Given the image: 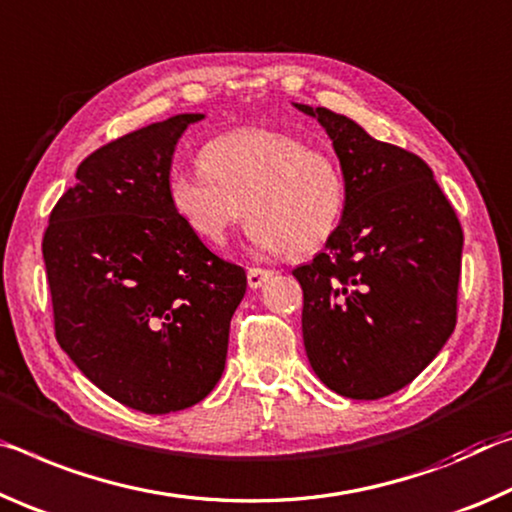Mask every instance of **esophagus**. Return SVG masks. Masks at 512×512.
Instances as JSON below:
<instances>
[{
    "label": "esophagus",
    "mask_w": 512,
    "mask_h": 512,
    "mask_svg": "<svg viewBox=\"0 0 512 512\" xmlns=\"http://www.w3.org/2000/svg\"><path fill=\"white\" fill-rule=\"evenodd\" d=\"M272 270H263V267H249V272H247V283H249V288L251 290H258V288H263L267 281L272 279Z\"/></svg>",
    "instance_id": "obj_1"
}]
</instances>
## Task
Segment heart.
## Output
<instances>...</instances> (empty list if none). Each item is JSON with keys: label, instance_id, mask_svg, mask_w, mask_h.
I'll return each instance as SVG.
<instances>
[{"label": "heart", "instance_id": "1", "mask_svg": "<svg viewBox=\"0 0 512 512\" xmlns=\"http://www.w3.org/2000/svg\"><path fill=\"white\" fill-rule=\"evenodd\" d=\"M201 172H172L167 199L179 220L208 245H222L238 222L265 256H308L340 229L345 172L331 152L286 131L236 129L206 142Z\"/></svg>", "mask_w": 512, "mask_h": 512}]
</instances>
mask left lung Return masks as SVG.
Here are the masks:
<instances>
[{
  "mask_svg": "<svg viewBox=\"0 0 512 512\" xmlns=\"http://www.w3.org/2000/svg\"><path fill=\"white\" fill-rule=\"evenodd\" d=\"M295 108L322 124L347 181L340 229L292 272L306 356L338 395L388 397L454 333L463 229L420 156L329 108Z\"/></svg>",
  "mask_w": 512,
  "mask_h": 512,
  "instance_id": "1",
  "label": "left lung"
}]
</instances>
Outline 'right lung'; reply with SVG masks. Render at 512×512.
<instances>
[{
    "instance_id": "obj_1",
    "label": "right lung",
    "mask_w": 512,
    "mask_h": 512,
    "mask_svg": "<svg viewBox=\"0 0 512 512\" xmlns=\"http://www.w3.org/2000/svg\"><path fill=\"white\" fill-rule=\"evenodd\" d=\"M204 113L117 138L77 167L43 238L56 340L120 404L165 415L220 381L247 274L172 211L174 147Z\"/></svg>"
}]
</instances>
